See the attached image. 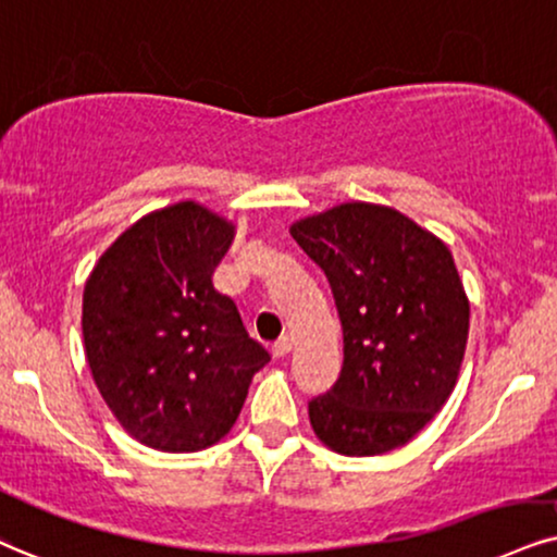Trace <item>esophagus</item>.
<instances>
[{
    "label": "esophagus",
    "mask_w": 557,
    "mask_h": 557,
    "mask_svg": "<svg viewBox=\"0 0 557 557\" xmlns=\"http://www.w3.org/2000/svg\"><path fill=\"white\" fill-rule=\"evenodd\" d=\"M292 346H294V343H292L289 335H286V338L273 343V356H276V359H284V356L292 354Z\"/></svg>",
    "instance_id": "34e87169"
}]
</instances>
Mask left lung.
I'll return each mask as SVG.
<instances>
[{
    "instance_id": "left-lung-1",
    "label": "left lung",
    "mask_w": 557,
    "mask_h": 557,
    "mask_svg": "<svg viewBox=\"0 0 557 557\" xmlns=\"http://www.w3.org/2000/svg\"><path fill=\"white\" fill-rule=\"evenodd\" d=\"M289 232L325 271L343 325L338 382L310 403L314 434L346 457L408 444L449 400L468 346L470 301L449 247L367 201Z\"/></svg>"
}]
</instances>
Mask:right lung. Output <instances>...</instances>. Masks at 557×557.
I'll list each match as a JSON object with an SVG mask.
<instances>
[{"label": "right lung", "instance_id": "1", "mask_svg": "<svg viewBox=\"0 0 557 557\" xmlns=\"http://www.w3.org/2000/svg\"><path fill=\"white\" fill-rule=\"evenodd\" d=\"M235 224L196 201L164 206L102 252L82 335L102 400L136 442L201 451L230 434L268 351L214 289Z\"/></svg>", "mask_w": 557, "mask_h": 557}]
</instances>
